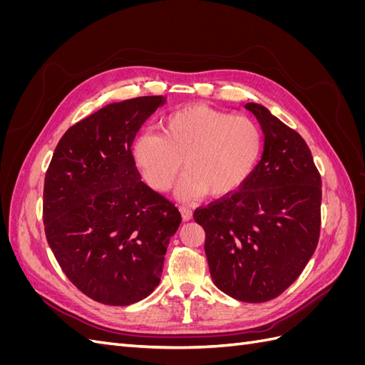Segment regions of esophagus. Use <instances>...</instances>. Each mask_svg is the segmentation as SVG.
<instances>
[{"label":"esophagus","instance_id":"obj_1","mask_svg":"<svg viewBox=\"0 0 365 365\" xmlns=\"http://www.w3.org/2000/svg\"><path fill=\"white\" fill-rule=\"evenodd\" d=\"M180 212H181V216H182L184 220H190L192 216H193L192 210L189 207H185V205H180Z\"/></svg>","mask_w":365,"mask_h":365}]
</instances>
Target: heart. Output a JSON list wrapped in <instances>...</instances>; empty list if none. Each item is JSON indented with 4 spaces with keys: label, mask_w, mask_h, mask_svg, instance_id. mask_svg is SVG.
Wrapping results in <instances>:
<instances>
[{
    "label": "heart",
    "mask_w": 365,
    "mask_h": 365,
    "mask_svg": "<svg viewBox=\"0 0 365 365\" xmlns=\"http://www.w3.org/2000/svg\"><path fill=\"white\" fill-rule=\"evenodd\" d=\"M263 134L247 115L190 105L164 118L161 134H141L132 146L137 169L152 189L169 190L184 165V200L225 196L244 184L262 157Z\"/></svg>",
    "instance_id": "obj_1"
}]
</instances>
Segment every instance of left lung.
<instances>
[{"label": "left lung", "mask_w": 365, "mask_h": 365, "mask_svg": "<svg viewBox=\"0 0 365 365\" xmlns=\"http://www.w3.org/2000/svg\"><path fill=\"white\" fill-rule=\"evenodd\" d=\"M262 126L263 155L240 189L193 219L205 231L210 275L227 295L269 302L298 279L318 245L322 176L302 135L267 108L247 103Z\"/></svg>", "instance_id": "obj_1"}]
</instances>
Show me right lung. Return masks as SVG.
<instances>
[{"instance_id":"1","label":"right lung","mask_w":365,"mask_h":365,"mask_svg":"<svg viewBox=\"0 0 365 365\" xmlns=\"http://www.w3.org/2000/svg\"><path fill=\"white\" fill-rule=\"evenodd\" d=\"M164 102L135 97L81 120L59 140L46 173L48 245L68 280L98 303L129 306L150 295L181 224L175 204L141 181L130 150Z\"/></svg>"}]
</instances>
